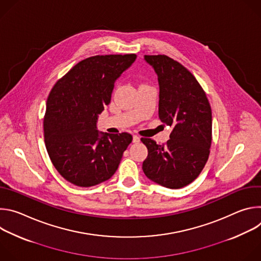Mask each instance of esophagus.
Segmentation results:
<instances>
[{
    "instance_id": "34e87169",
    "label": "esophagus",
    "mask_w": 261,
    "mask_h": 261,
    "mask_svg": "<svg viewBox=\"0 0 261 261\" xmlns=\"http://www.w3.org/2000/svg\"><path fill=\"white\" fill-rule=\"evenodd\" d=\"M140 141V137L137 135H133V142H139Z\"/></svg>"
}]
</instances>
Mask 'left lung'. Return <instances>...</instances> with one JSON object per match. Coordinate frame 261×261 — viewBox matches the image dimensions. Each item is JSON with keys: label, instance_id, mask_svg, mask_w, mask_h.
Returning <instances> with one entry per match:
<instances>
[{"label": "left lung", "instance_id": "left-lung-1", "mask_svg": "<svg viewBox=\"0 0 261 261\" xmlns=\"http://www.w3.org/2000/svg\"><path fill=\"white\" fill-rule=\"evenodd\" d=\"M158 76L159 118L172 127L170 139L158 144L141 138L147 147L142 163L144 174L170 189L192 182L203 169L212 143V109L193 74L171 58L144 56Z\"/></svg>", "mask_w": 261, "mask_h": 261}]
</instances>
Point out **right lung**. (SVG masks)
<instances>
[{
	"label": "right lung",
	"instance_id": "obj_1",
	"mask_svg": "<svg viewBox=\"0 0 261 261\" xmlns=\"http://www.w3.org/2000/svg\"><path fill=\"white\" fill-rule=\"evenodd\" d=\"M135 59L134 54L88 58L51 89L43 121L45 146L56 169L71 184L92 187L117 171L132 135L101 133L96 124L116 81Z\"/></svg>",
	"mask_w": 261,
	"mask_h": 261
}]
</instances>
